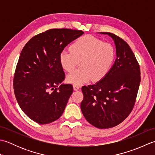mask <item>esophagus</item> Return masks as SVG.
<instances>
[{
    "label": "esophagus",
    "mask_w": 155,
    "mask_h": 155,
    "mask_svg": "<svg viewBox=\"0 0 155 155\" xmlns=\"http://www.w3.org/2000/svg\"><path fill=\"white\" fill-rule=\"evenodd\" d=\"M73 88H74V90L77 91V90L79 89L80 87H79V86H78V85H77V84H74L73 85Z\"/></svg>",
    "instance_id": "esophagus-1"
}]
</instances>
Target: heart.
<instances>
[{
    "mask_svg": "<svg viewBox=\"0 0 155 155\" xmlns=\"http://www.w3.org/2000/svg\"><path fill=\"white\" fill-rule=\"evenodd\" d=\"M115 57L114 47L93 36L78 38L70 50H63L59 54L61 67L66 71H73L78 61L81 67L67 76L68 83L81 84L93 79L99 81L107 74Z\"/></svg>",
    "mask_w": 155,
    "mask_h": 155,
    "instance_id": "1",
    "label": "heart"
}]
</instances>
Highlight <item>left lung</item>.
<instances>
[{
	"instance_id": "8db88e82",
	"label": "left lung",
	"mask_w": 155,
	"mask_h": 155,
	"mask_svg": "<svg viewBox=\"0 0 155 155\" xmlns=\"http://www.w3.org/2000/svg\"><path fill=\"white\" fill-rule=\"evenodd\" d=\"M101 33L113 38L117 58L103 79L82 87L84 98L81 108L88 123L104 129L119 124L133 110L140 83V70L126 41L110 32Z\"/></svg>"
}]
</instances>
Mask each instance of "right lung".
Here are the masks:
<instances>
[{
  "label": "right lung",
  "mask_w": 155,
  "mask_h": 155,
  "mask_svg": "<svg viewBox=\"0 0 155 155\" xmlns=\"http://www.w3.org/2000/svg\"><path fill=\"white\" fill-rule=\"evenodd\" d=\"M84 32L53 28L31 38L20 54L13 80L15 97L22 111L38 124L51 123L63 113L73 91L64 84L59 54Z\"/></svg>",
  "instance_id": "right-lung-1"
}]
</instances>
